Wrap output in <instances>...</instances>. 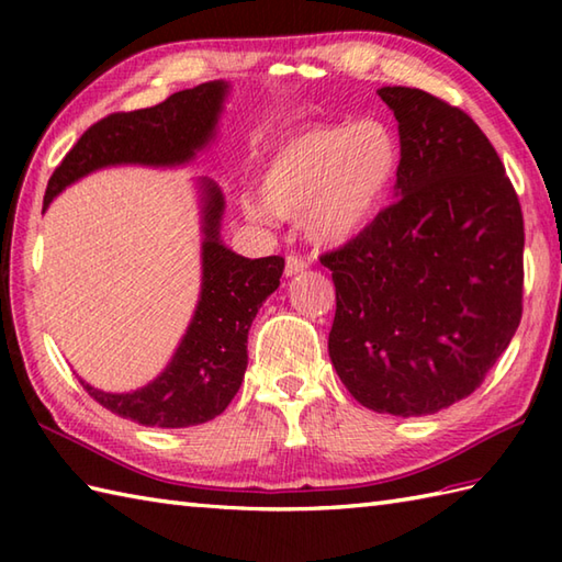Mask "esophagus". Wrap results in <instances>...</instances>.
I'll return each instance as SVG.
<instances>
[{
	"label": "esophagus",
	"mask_w": 562,
	"mask_h": 562,
	"mask_svg": "<svg viewBox=\"0 0 562 562\" xmlns=\"http://www.w3.org/2000/svg\"><path fill=\"white\" fill-rule=\"evenodd\" d=\"M308 266L306 258H300V256H288V260H284V278H294V274L304 272Z\"/></svg>",
	"instance_id": "obj_1"
}]
</instances>
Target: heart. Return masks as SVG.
Wrapping results in <instances>:
<instances>
[{
    "label": "heart",
    "instance_id": "obj_1",
    "mask_svg": "<svg viewBox=\"0 0 562 562\" xmlns=\"http://www.w3.org/2000/svg\"><path fill=\"white\" fill-rule=\"evenodd\" d=\"M403 164L396 130L381 117L316 125L278 145L260 176V195L246 193L248 220L274 214L302 220L318 246H342L360 236L386 205Z\"/></svg>",
    "mask_w": 562,
    "mask_h": 562
}]
</instances>
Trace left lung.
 Instances as JSON below:
<instances>
[{
  "label": "left lung",
  "instance_id": "obj_1",
  "mask_svg": "<svg viewBox=\"0 0 562 562\" xmlns=\"http://www.w3.org/2000/svg\"><path fill=\"white\" fill-rule=\"evenodd\" d=\"M376 93L398 121V200L321 258L336 282L328 355L364 408L420 417L471 396L515 338L524 220L469 115L420 89Z\"/></svg>",
  "mask_w": 562,
  "mask_h": 562
}]
</instances>
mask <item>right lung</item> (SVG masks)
<instances>
[{
    "label": "right lung",
    "mask_w": 562,
    "mask_h": 562,
    "mask_svg": "<svg viewBox=\"0 0 562 562\" xmlns=\"http://www.w3.org/2000/svg\"><path fill=\"white\" fill-rule=\"evenodd\" d=\"M232 83L224 79L178 91L154 109L115 113L89 127L47 181L43 212L89 173L111 166L183 169L217 139ZM200 207V294L171 360L135 391H101L81 381L103 408L145 427H190L224 413L248 367V330L262 302L280 288L284 258H244L222 241L224 193L195 178Z\"/></svg>",
    "instance_id": "obj_1"
}]
</instances>
